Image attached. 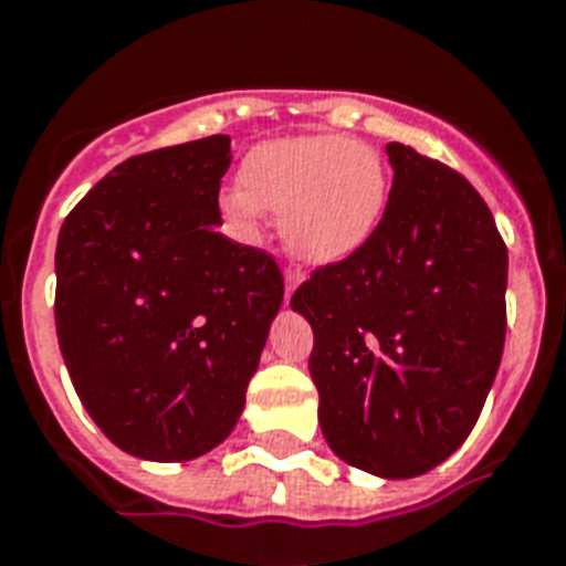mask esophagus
Here are the masks:
<instances>
[{"label":"esophagus","mask_w":566,"mask_h":566,"mask_svg":"<svg viewBox=\"0 0 566 566\" xmlns=\"http://www.w3.org/2000/svg\"><path fill=\"white\" fill-rule=\"evenodd\" d=\"M283 283H286V301H289V297H292V292H295V289L301 286V271L289 269L286 274H283Z\"/></svg>","instance_id":"1"}]
</instances>
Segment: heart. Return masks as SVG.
<instances>
[{"label":"heart","mask_w":566,"mask_h":566,"mask_svg":"<svg viewBox=\"0 0 566 566\" xmlns=\"http://www.w3.org/2000/svg\"><path fill=\"white\" fill-rule=\"evenodd\" d=\"M237 180L239 187L219 198L233 233L256 242L265 212H274L283 245L306 265H338L359 254L388 210V169L379 151L338 134L260 143Z\"/></svg>","instance_id":"obj_1"}]
</instances>
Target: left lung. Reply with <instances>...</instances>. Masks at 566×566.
<instances>
[{
    "mask_svg": "<svg viewBox=\"0 0 566 566\" xmlns=\"http://www.w3.org/2000/svg\"><path fill=\"white\" fill-rule=\"evenodd\" d=\"M395 184L368 245L292 295L310 321L318 423L342 462L382 479L464 444L505 345L509 251L476 189L388 143Z\"/></svg>",
    "mask_w": 566,
    "mask_h": 566,
    "instance_id": "1",
    "label": "left lung"
}]
</instances>
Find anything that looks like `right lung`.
Returning <instances> with one entry per match:
<instances>
[{"label": "right lung", "instance_id": "add662e5", "mask_svg": "<svg viewBox=\"0 0 566 566\" xmlns=\"http://www.w3.org/2000/svg\"><path fill=\"white\" fill-rule=\"evenodd\" d=\"M230 137L119 163L66 216L54 327L81 403L125 453L189 462L233 432L283 304L277 262L221 237Z\"/></svg>", "mask_w": 566, "mask_h": 566}]
</instances>
